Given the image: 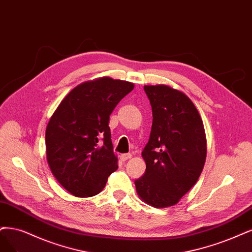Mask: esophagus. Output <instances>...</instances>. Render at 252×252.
Here are the masks:
<instances>
[{"mask_svg": "<svg viewBox=\"0 0 252 252\" xmlns=\"http://www.w3.org/2000/svg\"><path fill=\"white\" fill-rule=\"evenodd\" d=\"M132 158V155L131 154H124V155H121L120 156V160L121 161H126V160H129Z\"/></svg>", "mask_w": 252, "mask_h": 252, "instance_id": "34e87169", "label": "esophagus"}]
</instances>
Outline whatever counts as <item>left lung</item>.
Wrapping results in <instances>:
<instances>
[{
  "instance_id": "8db88e82",
  "label": "left lung",
  "mask_w": 252,
  "mask_h": 252,
  "mask_svg": "<svg viewBox=\"0 0 252 252\" xmlns=\"http://www.w3.org/2000/svg\"><path fill=\"white\" fill-rule=\"evenodd\" d=\"M153 109L150 140L142 152L143 176L135 181L138 196L163 209L178 203L196 184L207 158L202 119L193 101L169 85H145Z\"/></svg>"
}]
</instances>
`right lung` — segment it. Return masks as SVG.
I'll return each mask as SVG.
<instances>
[{"instance_id":"right-lung-1","label":"right lung","mask_w":252,"mask_h":252,"mask_svg":"<svg viewBox=\"0 0 252 252\" xmlns=\"http://www.w3.org/2000/svg\"><path fill=\"white\" fill-rule=\"evenodd\" d=\"M134 86L110 77L86 81L74 87L51 116L45 129L46 160L56 180L74 196H94L117 170L109 119Z\"/></svg>"}]
</instances>
